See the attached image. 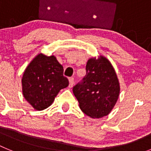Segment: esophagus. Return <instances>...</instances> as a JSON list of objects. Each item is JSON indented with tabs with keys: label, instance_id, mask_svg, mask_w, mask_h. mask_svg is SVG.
<instances>
[{
	"label": "esophagus",
	"instance_id": "34e87169",
	"mask_svg": "<svg viewBox=\"0 0 151 151\" xmlns=\"http://www.w3.org/2000/svg\"><path fill=\"white\" fill-rule=\"evenodd\" d=\"M69 88H72L74 85V78H69Z\"/></svg>",
	"mask_w": 151,
	"mask_h": 151
}]
</instances>
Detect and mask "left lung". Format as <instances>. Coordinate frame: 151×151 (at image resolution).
Returning <instances> with one entry per match:
<instances>
[{
	"instance_id": "left-lung-1",
	"label": "left lung",
	"mask_w": 151,
	"mask_h": 151,
	"mask_svg": "<svg viewBox=\"0 0 151 151\" xmlns=\"http://www.w3.org/2000/svg\"><path fill=\"white\" fill-rule=\"evenodd\" d=\"M73 91L81 110L91 118L100 119L113 109L119 96L120 85L110 61L100 55L88 60L86 75Z\"/></svg>"
}]
</instances>
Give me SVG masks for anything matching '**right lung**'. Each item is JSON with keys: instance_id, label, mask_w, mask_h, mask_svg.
<instances>
[{"instance_id": "add662e5", "label": "right lung", "mask_w": 151, "mask_h": 151, "mask_svg": "<svg viewBox=\"0 0 151 151\" xmlns=\"http://www.w3.org/2000/svg\"><path fill=\"white\" fill-rule=\"evenodd\" d=\"M68 85L63 67L55 56L48 57L41 53L29 63L22 78L24 98L38 111L50 106L60 91Z\"/></svg>"}]
</instances>
